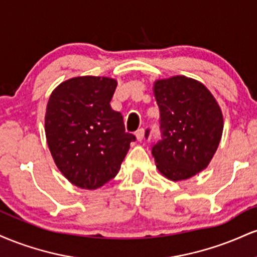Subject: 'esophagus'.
I'll list each match as a JSON object with an SVG mask.
<instances>
[{
  "label": "esophagus",
  "instance_id": "34e87169",
  "mask_svg": "<svg viewBox=\"0 0 257 257\" xmlns=\"http://www.w3.org/2000/svg\"><path fill=\"white\" fill-rule=\"evenodd\" d=\"M135 135H137V139H138L139 141H143L144 138H145V131H144L143 128L139 129V131L137 132V134H135Z\"/></svg>",
  "mask_w": 257,
  "mask_h": 257
}]
</instances>
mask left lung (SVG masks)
Returning <instances> with one entry per match:
<instances>
[{
    "instance_id": "obj_1",
    "label": "left lung",
    "mask_w": 257,
    "mask_h": 257,
    "mask_svg": "<svg viewBox=\"0 0 257 257\" xmlns=\"http://www.w3.org/2000/svg\"><path fill=\"white\" fill-rule=\"evenodd\" d=\"M153 94L162 129V140L152 147L156 167L172 181L192 178L209 166L219 147L223 131L219 102L202 82L186 76L157 79Z\"/></svg>"
}]
</instances>
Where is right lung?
I'll return each instance as SVG.
<instances>
[{"mask_svg": "<svg viewBox=\"0 0 257 257\" xmlns=\"http://www.w3.org/2000/svg\"><path fill=\"white\" fill-rule=\"evenodd\" d=\"M116 88L113 78L79 76L61 82L48 99L49 151L60 173L79 188L96 190L113 179L135 141L110 106Z\"/></svg>", "mask_w": 257, "mask_h": 257, "instance_id": "1", "label": "right lung"}]
</instances>
